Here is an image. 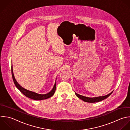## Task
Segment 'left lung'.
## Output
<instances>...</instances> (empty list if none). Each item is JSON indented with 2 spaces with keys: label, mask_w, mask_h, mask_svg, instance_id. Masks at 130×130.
<instances>
[{
  "label": "left lung",
  "mask_w": 130,
  "mask_h": 130,
  "mask_svg": "<svg viewBox=\"0 0 130 130\" xmlns=\"http://www.w3.org/2000/svg\"><path fill=\"white\" fill-rule=\"evenodd\" d=\"M112 92H111V93H110L106 96H100V97H95V98H89V97H85V96L80 95L77 94L76 93H75V94L77 96V97H78L79 99H82V100H83L85 102H89V103H95V102H98L101 101L103 100L106 99L112 94Z\"/></svg>",
  "instance_id": "obj_1"
}]
</instances>
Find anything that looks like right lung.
I'll list each match as a JSON object with an SVG mask.
<instances>
[{"label": "right lung", "instance_id": "1", "mask_svg": "<svg viewBox=\"0 0 130 130\" xmlns=\"http://www.w3.org/2000/svg\"><path fill=\"white\" fill-rule=\"evenodd\" d=\"M11 74H12V79L13 81V83L15 86V87L20 91V92L23 94L25 96H26L28 98H29L30 99L35 100H44V99H48L49 98H50L51 97H52V96H53V95L54 94L55 91H56V84L55 83L53 89L52 90V91L49 92L48 93L46 94H44V95H41V94H39L30 91H28L27 90L25 89L24 88H22L16 81L14 76L13 75V73L12 72V67L11 66Z\"/></svg>", "mask_w": 130, "mask_h": 130}]
</instances>
